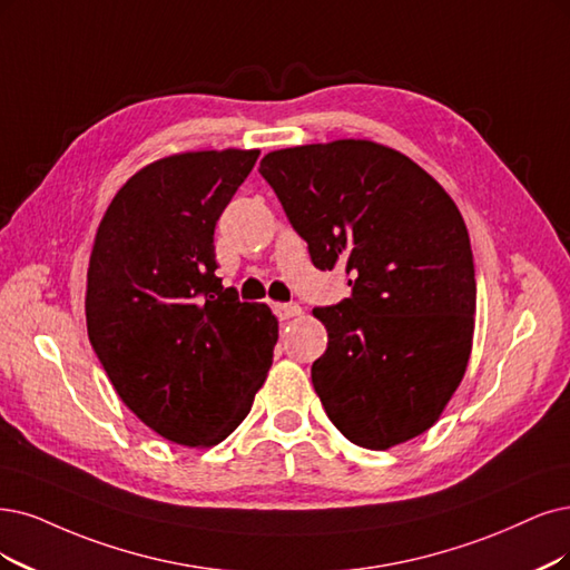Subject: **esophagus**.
<instances>
[{"label": "esophagus", "instance_id": "obj_1", "mask_svg": "<svg viewBox=\"0 0 570 570\" xmlns=\"http://www.w3.org/2000/svg\"><path fill=\"white\" fill-rule=\"evenodd\" d=\"M272 309H274V314H277L282 322L298 317V314L303 312L298 305H288V303H272Z\"/></svg>", "mask_w": 570, "mask_h": 570}]
</instances>
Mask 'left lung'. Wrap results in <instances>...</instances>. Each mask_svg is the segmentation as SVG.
Wrapping results in <instances>:
<instances>
[{
    "instance_id": "1",
    "label": "left lung",
    "mask_w": 570,
    "mask_h": 570,
    "mask_svg": "<svg viewBox=\"0 0 570 570\" xmlns=\"http://www.w3.org/2000/svg\"><path fill=\"white\" fill-rule=\"evenodd\" d=\"M314 267L345 265L352 296L314 307L328 347L312 385L352 444L385 451L430 430L468 371L476 282L465 220L425 168L343 138L267 153Z\"/></svg>"
}]
</instances>
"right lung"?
I'll use <instances>...</instances> for the list:
<instances>
[{
	"mask_svg": "<svg viewBox=\"0 0 570 570\" xmlns=\"http://www.w3.org/2000/svg\"><path fill=\"white\" fill-rule=\"evenodd\" d=\"M261 150L168 155L126 180L98 225L87 331L121 402L159 436L208 449L239 428L279 322L216 277L214 232Z\"/></svg>",
	"mask_w": 570,
	"mask_h": 570,
	"instance_id": "1",
	"label": "right lung"
}]
</instances>
